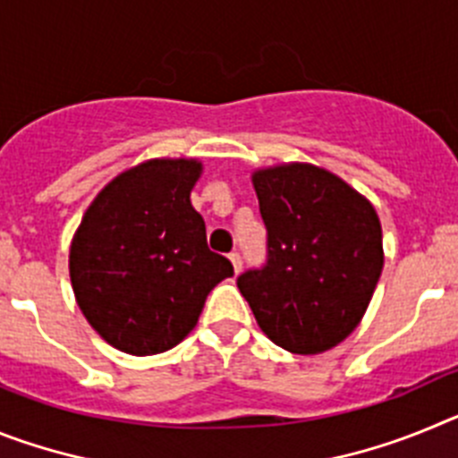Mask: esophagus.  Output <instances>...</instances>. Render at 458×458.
Instances as JSON below:
<instances>
[{"instance_id": "1", "label": "esophagus", "mask_w": 458, "mask_h": 458, "mask_svg": "<svg viewBox=\"0 0 458 458\" xmlns=\"http://www.w3.org/2000/svg\"><path fill=\"white\" fill-rule=\"evenodd\" d=\"M229 259H232L233 270H236V273H241V268H242V259H241V254H238V252H232V254H229Z\"/></svg>"}]
</instances>
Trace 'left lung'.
Returning <instances> with one entry per match:
<instances>
[{"instance_id": "8db88e82", "label": "left lung", "mask_w": 458, "mask_h": 458, "mask_svg": "<svg viewBox=\"0 0 458 458\" xmlns=\"http://www.w3.org/2000/svg\"><path fill=\"white\" fill-rule=\"evenodd\" d=\"M252 181L266 264L238 275V289L270 342L301 355L333 349L355 330L383 270L374 206L311 165L261 169Z\"/></svg>"}]
</instances>
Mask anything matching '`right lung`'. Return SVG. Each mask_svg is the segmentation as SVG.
Segmentation results:
<instances>
[{"mask_svg": "<svg viewBox=\"0 0 458 458\" xmlns=\"http://www.w3.org/2000/svg\"><path fill=\"white\" fill-rule=\"evenodd\" d=\"M201 165L148 160L100 190L71 245V282L91 327L123 353L169 351L197 326L232 261L210 252L190 204Z\"/></svg>", "mask_w": 458, "mask_h": 458, "instance_id": "obj_1", "label": "right lung"}]
</instances>
